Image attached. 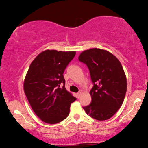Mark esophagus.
<instances>
[{
	"label": "esophagus",
	"instance_id": "esophagus-1",
	"mask_svg": "<svg viewBox=\"0 0 148 148\" xmlns=\"http://www.w3.org/2000/svg\"><path fill=\"white\" fill-rule=\"evenodd\" d=\"M81 95H82V92H77V98L78 99H79V97H81Z\"/></svg>",
	"mask_w": 148,
	"mask_h": 148
}]
</instances>
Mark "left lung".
<instances>
[{
	"instance_id": "8db88e82",
	"label": "left lung",
	"mask_w": 148,
	"mask_h": 148,
	"mask_svg": "<svg viewBox=\"0 0 148 148\" xmlns=\"http://www.w3.org/2000/svg\"><path fill=\"white\" fill-rule=\"evenodd\" d=\"M78 59L88 67L93 83L89 92L91 104L83 108L97 120L111 118L121 108L127 91V78L121 62L110 52L99 48L85 50Z\"/></svg>"
}]
</instances>
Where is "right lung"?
<instances>
[{
  "instance_id": "right-lung-1",
  "label": "right lung",
  "mask_w": 148,
  "mask_h": 148,
  "mask_svg": "<svg viewBox=\"0 0 148 148\" xmlns=\"http://www.w3.org/2000/svg\"><path fill=\"white\" fill-rule=\"evenodd\" d=\"M76 51L47 49L30 65L23 83L30 105L42 121L56 124L68 117L70 106L76 101L65 88L63 73ZM63 84L62 88L60 87Z\"/></svg>"
}]
</instances>
